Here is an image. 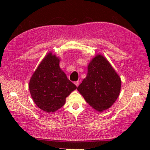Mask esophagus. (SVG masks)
I'll use <instances>...</instances> for the list:
<instances>
[{
	"label": "esophagus",
	"mask_w": 150,
	"mask_h": 150,
	"mask_svg": "<svg viewBox=\"0 0 150 150\" xmlns=\"http://www.w3.org/2000/svg\"><path fill=\"white\" fill-rule=\"evenodd\" d=\"M75 85L77 86V87H78V86L79 85V81H76V82H75Z\"/></svg>",
	"instance_id": "1"
}]
</instances>
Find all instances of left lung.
<instances>
[{"label":"left lung","mask_w":150,"mask_h":150,"mask_svg":"<svg viewBox=\"0 0 150 150\" xmlns=\"http://www.w3.org/2000/svg\"><path fill=\"white\" fill-rule=\"evenodd\" d=\"M121 79L102 54H96L88 65L87 75L77 90L91 107L101 112L115 103L121 90Z\"/></svg>","instance_id":"8db88e82"}]
</instances>
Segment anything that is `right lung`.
Segmentation results:
<instances>
[{"instance_id": "right-lung-1", "label": "right lung", "mask_w": 150, "mask_h": 150, "mask_svg": "<svg viewBox=\"0 0 150 150\" xmlns=\"http://www.w3.org/2000/svg\"><path fill=\"white\" fill-rule=\"evenodd\" d=\"M60 57L49 52L30 78L28 87L38 107L54 112L65 105L66 98L77 87L59 67Z\"/></svg>"}]
</instances>
